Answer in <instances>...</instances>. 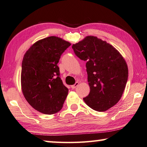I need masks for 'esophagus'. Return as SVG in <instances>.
I'll list each match as a JSON object with an SVG mask.
<instances>
[{
  "mask_svg": "<svg viewBox=\"0 0 147 147\" xmlns=\"http://www.w3.org/2000/svg\"><path fill=\"white\" fill-rule=\"evenodd\" d=\"M78 84H79V82H76L75 84H74V85H72V86H71V88H73V89H74V88H76V87H77V86H78Z\"/></svg>",
  "mask_w": 147,
  "mask_h": 147,
  "instance_id": "obj_1",
  "label": "esophagus"
}]
</instances>
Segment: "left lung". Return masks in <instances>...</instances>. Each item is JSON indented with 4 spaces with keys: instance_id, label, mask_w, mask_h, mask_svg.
Here are the masks:
<instances>
[{
    "instance_id": "left-lung-1",
    "label": "left lung",
    "mask_w": 147,
    "mask_h": 147,
    "mask_svg": "<svg viewBox=\"0 0 147 147\" xmlns=\"http://www.w3.org/2000/svg\"><path fill=\"white\" fill-rule=\"evenodd\" d=\"M80 59L86 61L90 92L84 101L91 109L106 111L122 96L128 77L125 60L116 49L97 36H87L73 44Z\"/></svg>"
}]
</instances>
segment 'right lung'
Here are the masks:
<instances>
[{"label": "right lung", "mask_w": 147, "mask_h": 147, "mask_svg": "<svg viewBox=\"0 0 147 147\" xmlns=\"http://www.w3.org/2000/svg\"><path fill=\"white\" fill-rule=\"evenodd\" d=\"M71 43L52 36L36 41L23 58L21 86L32 108L45 115L61 111L69 90L59 77L60 57Z\"/></svg>", "instance_id": "add662e5"}]
</instances>
